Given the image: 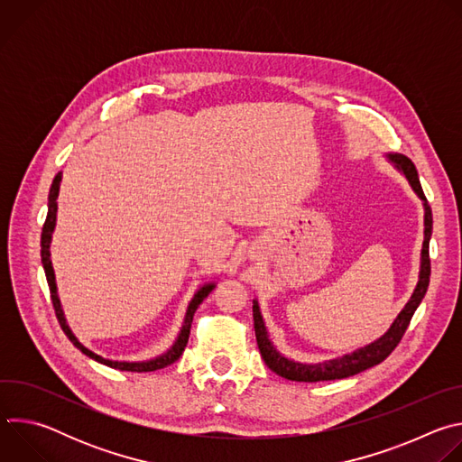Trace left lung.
Wrapping results in <instances>:
<instances>
[{
    "instance_id": "8db88e82",
    "label": "left lung",
    "mask_w": 462,
    "mask_h": 462,
    "mask_svg": "<svg viewBox=\"0 0 462 462\" xmlns=\"http://www.w3.org/2000/svg\"><path fill=\"white\" fill-rule=\"evenodd\" d=\"M387 159L406 175L411 188L415 189V193L420 197L422 203H424V243H422V252H420L419 283H417L410 301L401 310L397 319L393 321V325L389 327V331L383 337H380L376 342H373V344H369L362 349L353 351L351 355H344L342 358H335V360L321 362V364H300V362L289 360L282 353H278L276 347L273 346V342L269 340L265 321H263V316L259 312V305L254 300L252 314H254V331H255V340H257L259 353H261L263 360H265V364L269 365L271 371H274L276 374H280L287 380H296V382L338 380V378L353 376L356 373H362V371L383 362L394 351V347L399 346V342L402 340L417 307L420 305V301H422V298L428 291L430 274H431V263H430V237H431V228H433L431 208L426 201V195L422 191L415 164L406 155H401V153H387Z\"/></svg>"
}]
</instances>
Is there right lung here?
I'll list each match as a JSON object with an SVG mask.
<instances>
[{
    "instance_id": "right-lung-1",
    "label": "right lung",
    "mask_w": 462,
    "mask_h": 462,
    "mask_svg": "<svg viewBox=\"0 0 462 462\" xmlns=\"http://www.w3.org/2000/svg\"><path fill=\"white\" fill-rule=\"evenodd\" d=\"M60 180H61V173H58L51 184V189H49V205H47V219L43 223V230H42V265H43V271H45V278H47V283H49V291H51V300H52V307H54V312H56V318L60 321V327L61 331L65 333V337H68L73 346L77 349H80L86 356L107 365V367H113V369H120V371H131V373H148V371H157V369H162L166 365H171L175 360H179V356L182 355L186 344H188V337H189V328H191V321H193V314L197 310V307H199L203 303V300L214 291L216 283H207L203 285L199 291L195 292V296L191 298L189 305H188V310H186V316H184V323H182V328L180 333L175 340V344L161 356H155L152 360H146V362H116V360H107L93 351H89L86 346H82L79 342V338L73 335V331L69 328L68 321H65V316H63V310H61V305H60V300H58V292H56V282H54V271H52V263H51V252H49V246H51V237H52V230H54V225H56V210H58V191H60Z\"/></svg>"
}]
</instances>
